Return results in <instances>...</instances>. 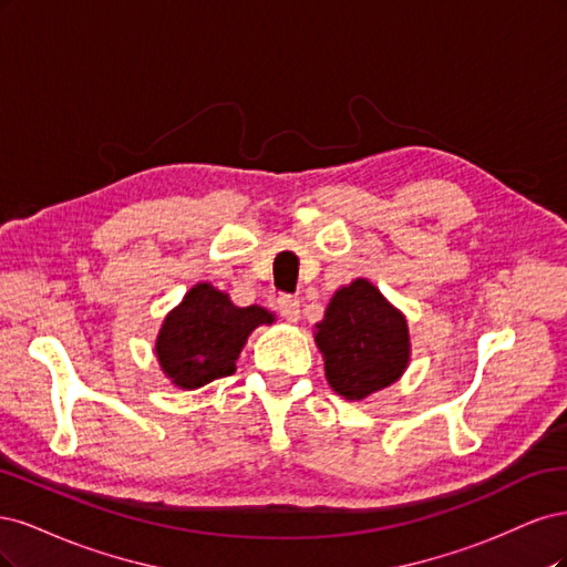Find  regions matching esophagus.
Segmentation results:
<instances>
[{"instance_id": "1", "label": "esophagus", "mask_w": 567, "mask_h": 567, "mask_svg": "<svg viewBox=\"0 0 567 567\" xmlns=\"http://www.w3.org/2000/svg\"><path fill=\"white\" fill-rule=\"evenodd\" d=\"M278 310H280V316L287 320V322H299V318H301V308H299V299L297 297H280L278 299Z\"/></svg>"}]
</instances>
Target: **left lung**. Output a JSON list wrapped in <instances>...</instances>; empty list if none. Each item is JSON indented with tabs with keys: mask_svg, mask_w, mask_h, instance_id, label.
<instances>
[{
	"mask_svg": "<svg viewBox=\"0 0 567 567\" xmlns=\"http://www.w3.org/2000/svg\"><path fill=\"white\" fill-rule=\"evenodd\" d=\"M313 337L327 383L351 403L389 389L405 374L412 355L405 313L368 278L334 291Z\"/></svg>",
	"mask_w": 567,
	"mask_h": 567,
	"instance_id": "left-lung-1",
	"label": "left lung"
}]
</instances>
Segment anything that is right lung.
<instances>
[{
  "label": "right lung",
  "instance_id": "obj_1",
  "mask_svg": "<svg viewBox=\"0 0 567 567\" xmlns=\"http://www.w3.org/2000/svg\"><path fill=\"white\" fill-rule=\"evenodd\" d=\"M272 322L276 313L264 306H235L226 291L197 282L162 320L155 339L159 370L181 391L203 389L233 374L249 334Z\"/></svg>",
  "mask_w": 567,
  "mask_h": 567
}]
</instances>
